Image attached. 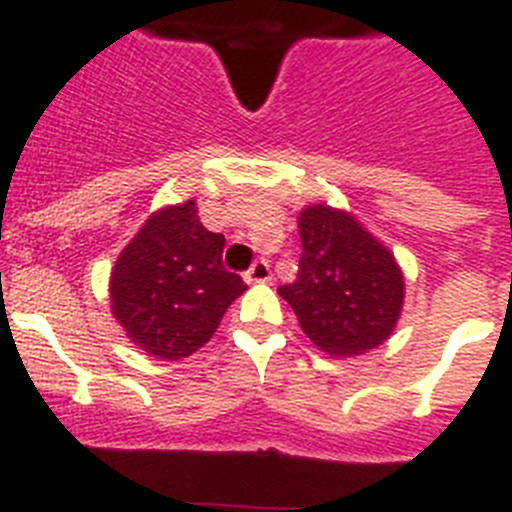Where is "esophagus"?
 I'll return each instance as SVG.
<instances>
[{
  "label": "esophagus",
  "mask_w": 512,
  "mask_h": 512,
  "mask_svg": "<svg viewBox=\"0 0 512 512\" xmlns=\"http://www.w3.org/2000/svg\"><path fill=\"white\" fill-rule=\"evenodd\" d=\"M269 279H271V269H269V261H266V259L253 261L251 269L246 271V282L248 284H264V282H269Z\"/></svg>",
  "instance_id": "1"
}]
</instances>
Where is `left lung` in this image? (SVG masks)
<instances>
[{"instance_id": "left-lung-1", "label": "left lung", "mask_w": 512, "mask_h": 512, "mask_svg": "<svg viewBox=\"0 0 512 512\" xmlns=\"http://www.w3.org/2000/svg\"><path fill=\"white\" fill-rule=\"evenodd\" d=\"M300 238V271L279 295L307 338L330 356H359L382 346L405 300L395 256L354 215L328 205L300 212Z\"/></svg>"}]
</instances>
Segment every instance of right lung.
<instances>
[{"label": "right lung", "instance_id": "add662e5", "mask_svg": "<svg viewBox=\"0 0 512 512\" xmlns=\"http://www.w3.org/2000/svg\"><path fill=\"white\" fill-rule=\"evenodd\" d=\"M225 235L194 200L153 212L122 248L110 277L112 315L146 354L179 361L205 346L246 282L223 266Z\"/></svg>", "mask_w": 512, "mask_h": 512}]
</instances>
